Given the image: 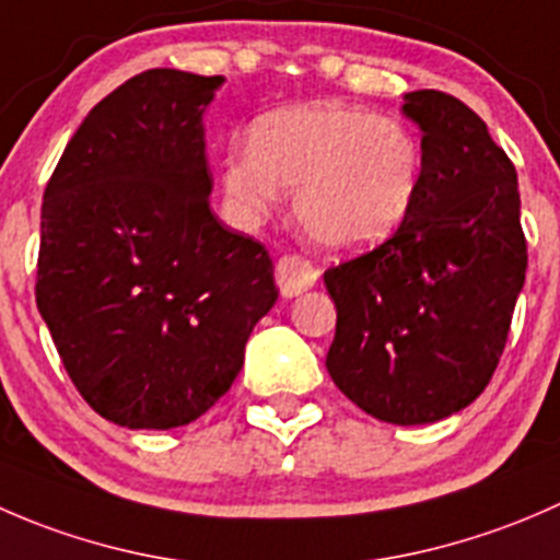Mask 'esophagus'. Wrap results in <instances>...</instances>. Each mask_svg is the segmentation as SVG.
<instances>
[{"instance_id":"34e87169","label":"esophagus","mask_w":560,"mask_h":560,"mask_svg":"<svg viewBox=\"0 0 560 560\" xmlns=\"http://www.w3.org/2000/svg\"><path fill=\"white\" fill-rule=\"evenodd\" d=\"M316 276H319V270L308 259H303L301 254H284L276 262V281H279L284 298H295L301 292L312 290L316 284Z\"/></svg>"}]
</instances>
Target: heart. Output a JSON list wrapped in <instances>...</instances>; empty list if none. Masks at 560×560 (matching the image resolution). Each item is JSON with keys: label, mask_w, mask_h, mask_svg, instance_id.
I'll return each mask as SVG.
<instances>
[{"label": "heart", "mask_w": 560, "mask_h": 560, "mask_svg": "<svg viewBox=\"0 0 560 560\" xmlns=\"http://www.w3.org/2000/svg\"><path fill=\"white\" fill-rule=\"evenodd\" d=\"M422 180L417 135L358 105L316 103L268 113L222 162L230 208L259 224L287 189L314 244L360 252L387 241L415 208Z\"/></svg>", "instance_id": "1"}]
</instances>
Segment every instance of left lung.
Here are the masks:
<instances>
[{
	"mask_svg": "<svg viewBox=\"0 0 560 560\" xmlns=\"http://www.w3.org/2000/svg\"><path fill=\"white\" fill-rule=\"evenodd\" d=\"M409 219L371 252L325 270L336 303L327 374L365 415L422 425L471 404L504 354L528 252L517 171L488 124L453 94L420 89Z\"/></svg>",
	"mask_w": 560,
	"mask_h": 560,
	"instance_id": "left-lung-1",
	"label": "left lung"
}]
</instances>
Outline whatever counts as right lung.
<instances>
[{
    "label": "right lung",
    "instance_id": "right-lung-1",
    "mask_svg": "<svg viewBox=\"0 0 560 560\" xmlns=\"http://www.w3.org/2000/svg\"><path fill=\"white\" fill-rule=\"evenodd\" d=\"M222 75L145 70L92 107L48 178L35 298L72 385L124 428L186 425L279 298L259 241L211 211L202 105Z\"/></svg>",
    "mask_w": 560,
    "mask_h": 560
}]
</instances>
